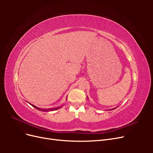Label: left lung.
Instances as JSON below:
<instances>
[{"mask_svg":"<svg viewBox=\"0 0 153 153\" xmlns=\"http://www.w3.org/2000/svg\"><path fill=\"white\" fill-rule=\"evenodd\" d=\"M114 109H115V108H114Z\"/></svg>","mask_w":153,"mask_h":153,"instance_id":"obj_1","label":"left lung"}]
</instances>
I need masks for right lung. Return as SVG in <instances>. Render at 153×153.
Returning a JSON list of instances; mask_svg holds the SVG:
<instances>
[{
  "label": "right lung",
  "instance_id": "add662e5",
  "mask_svg": "<svg viewBox=\"0 0 153 153\" xmlns=\"http://www.w3.org/2000/svg\"><path fill=\"white\" fill-rule=\"evenodd\" d=\"M32 106H34V108H36V109H38L39 110H41V111H46V112H48V111H53V110H57L59 108H60L61 107H58V108H48V109H42V108H39L38 107H37V106H36L35 105H33L30 104Z\"/></svg>",
  "mask_w": 153,
  "mask_h": 153
}]
</instances>
